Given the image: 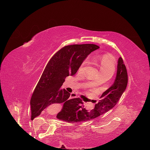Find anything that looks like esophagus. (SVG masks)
Here are the masks:
<instances>
[{"mask_svg": "<svg viewBox=\"0 0 150 150\" xmlns=\"http://www.w3.org/2000/svg\"><path fill=\"white\" fill-rule=\"evenodd\" d=\"M76 97H77V94H71V95H70V98H76Z\"/></svg>", "mask_w": 150, "mask_h": 150, "instance_id": "esophagus-1", "label": "esophagus"}]
</instances>
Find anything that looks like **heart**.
I'll return each instance as SVG.
<instances>
[{"instance_id": "b5f03b06", "label": "heart", "mask_w": 150, "mask_h": 150, "mask_svg": "<svg viewBox=\"0 0 150 150\" xmlns=\"http://www.w3.org/2000/svg\"><path fill=\"white\" fill-rule=\"evenodd\" d=\"M95 60L97 62L98 67L100 70V74H111L113 75L115 70V64L112 57L109 55H95ZM88 60H86L82 63L80 68H83L88 64Z\"/></svg>"}]
</instances>
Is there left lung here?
Returning a JSON list of instances; mask_svg holds the SVG:
<instances>
[{
    "instance_id": "left-lung-1",
    "label": "left lung",
    "mask_w": 150,
    "mask_h": 150,
    "mask_svg": "<svg viewBox=\"0 0 150 150\" xmlns=\"http://www.w3.org/2000/svg\"><path fill=\"white\" fill-rule=\"evenodd\" d=\"M128 84V73L121 57L118 60L116 77L113 85L106 89L101 96V100L94 101L95 106L89 110L84 106L82 100L76 101L68 106H64L61 111L58 113V119L64 121L76 123L94 119L104 114L113 108L118 103L120 97L126 89Z\"/></svg>"
}]
</instances>
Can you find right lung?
<instances>
[{
    "label": "right lung",
    "instance_id": "obj_1",
    "mask_svg": "<svg viewBox=\"0 0 150 150\" xmlns=\"http://www.w3.org/2000/svg\"><path fill=\"white\" fill-rule=\"evenodd\" d=\"M99 48L90 44L66 46L51 58L32 96L30 105L33 118L53 104L64 106L81 100L80 98L70 99V94L61 86L65 77L75 75L88 55Z\"/></svg>",
    "mask_w": 150,
    "mask_h": 150
}]
</instances>
